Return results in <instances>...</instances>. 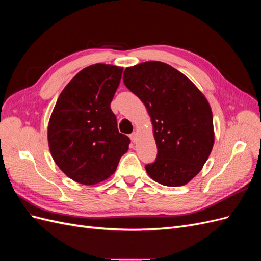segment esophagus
Instances as JSON below:
<instances>
[{
	"label": "esophagus",
	"instance_id": "esophagus-1",
	"mask_svg": "<svg viewBox=\"0 0 261 261\" xmlns=\"http://www.w3.org/2000/svg\"><path fill=\"white\" fill-rule=\"evenodd\" d=\"M129 138H130V140L133 141V143H136V141H137V133L136 132L132 133L130 135H129Z\"/></svg>",
	"mask_w": 261,
	"mask_h": 261
}]
</instances>
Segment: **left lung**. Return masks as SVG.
Instances as JSON below:
<instances>
[{
	"label": "left lung",
	"mask_w": 261,
	"mask_h": 261,
	"mask_svg": "<svg viewBox=\"0 0 261 261\" xmlns=\"http://www.w3.org/2000/svg\"><path fill=\"white\" fill-rule=\"evenodd\" d=\"M123 81L151 117L158 154L145 167L149 176L165 186L187 184L200 172L215 143L207 99L185 75L158 61L127 67Z\"/></svg>",
	"instance_id": "obj_1"
}]
</instances>
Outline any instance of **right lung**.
<instances>
[{
  "mask_svg": "<svg viewBox=\"0 0 261 261\" xmlns=\"http://www.w3.org/2000/svg\"><path fill=\"white\" fill-rule=\"evenodd\" d=\"M123 68L94 64L70 81L55 105L48 127L53 160L77 183L93 185L115 172L129 138L117 129L111 101Z\"/></svg>",
  "mask_w": 261,
  "mask_h": 261,
  "instance_id": "1",
  "label": "right lung"
}]
</instances>
